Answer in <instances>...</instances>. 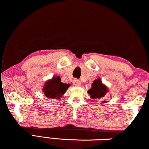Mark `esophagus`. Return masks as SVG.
Masks as SVG:
<instances>
[{
    "mask_svg": "<svg viewBox=\"0 0 149 149\" xmlns=\"http://www.w3.org/2000/svg\"><path fill=\"white\" fill-rule=\"evenodd\" d=\"M73 84L75 85V86H79L81 85V81L77 79H74V81H73Z\"/></svg>",
    "mask_w": 149,
    "mask_h": 149,
    "instance_id": "obj_1",
    "label": "esophagus"
}]
</instances>
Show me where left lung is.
Wrapping results in <instances>:
<instances>
[{
  "label": "left lung",
  "instance_id": "8db88e82",
  "mask_svg": "<svg viewBox=\"0 0 149 149\" xmlns=\"http://www.w3.org/2000/svg\"><path fill=\"white\" fill-rule=\"evenodd\" d=\"M107 92V87L102 84L100 79L94 81L93 83L92 87L88 91V93L92 99H100V98L104 97ZM106 102H107L106 100L103 101L104 103Z\"/></svg>",
  "mask_w": 149,
  "mask_h": 149
}]
</instances>
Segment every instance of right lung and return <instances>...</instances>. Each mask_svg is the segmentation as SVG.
Segmentation results:
<instances>
[{
  "label": "right lung",
  "mask_w": 149,
  "mask_h": 149,
  "mask_svg": "<svg viewBox=\"0 0 149 149\" xmlns=\"http://www.w3.org/2000/svg\"><path fill=\"white\" fill-rule=\"evenodd\" d=\"M70 84H63L59 76L54 77L46 82L43 87L45 95L50 99H59L64 94Z\"/></svg>",
  "instance_id": "right-lung-1"
}]
</instances>
